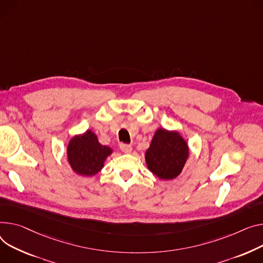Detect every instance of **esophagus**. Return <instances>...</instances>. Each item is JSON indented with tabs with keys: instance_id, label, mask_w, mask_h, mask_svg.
<instances>
[{
	"instance_id": "obj_1",
	"label": "esophagus",
	"mask_w": 263,
	"mask_h": 263,
	"mask_svg": "<svg viewBox=\"0 0 263 263\" xmlns=\"http://www.w3.org/2000/svg\"><path fill=\"white\" fill-rule=\"evenodd\" d=\"M120 150H121L122 152H124V153L129 154V153L132 152V146L126 145V144H121V145H120Z\"/></svg>"
}]
</instances>
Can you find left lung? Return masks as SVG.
Returning a JSON list of instances; mask_svg holds the SVG:
<instances>
[{"mask_svg": "<svg viewBox=\"0 0 263 263\" xmlns=\"http://www.w3.org/2000/svg\"><path fill=\"white\" fill-rule=\"evenodd\" d=\"M189 157L187 142L176 130L159 128L145 153L147 168L163 181L178 178Z\"/></svg>", "mask_w": 263, "mask_h": 263, "instance_id": "obj_1", "label": "left lung"}]
</instances>
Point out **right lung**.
Masks as SVG:
<instances>
[{
	"mask_svg": "<svg viewBox=\"0 0 263 263\" xmlns=\"http://www.w3.org/2000/svg\"><path fill=\"white\" fill-rule=\"evenodd\" d=\"M113 153L109 146L99 143L92 130L74 135L67 144V162L73 171L81 177H94L104 166V162Z\"/></svg>",
	"mask_w": 263,
	"mask_h": 263,
	"instance_id": "add662e5",
	"label": "right lung"
}]
</instances>
